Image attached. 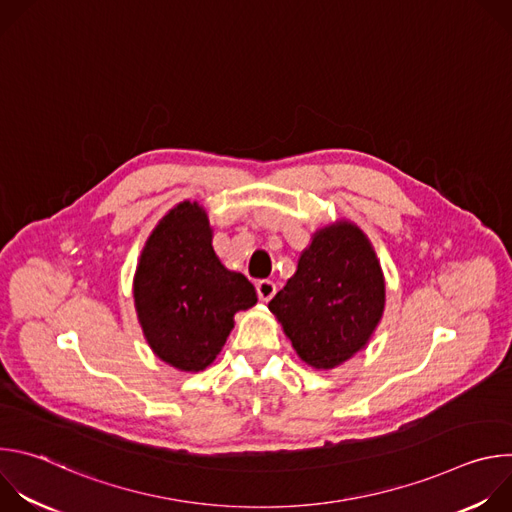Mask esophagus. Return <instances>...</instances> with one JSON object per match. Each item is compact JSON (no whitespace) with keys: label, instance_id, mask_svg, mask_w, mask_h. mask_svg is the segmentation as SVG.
Listing matches in <instances>:
<instances>
[{"label":"esophagus","instance_id":"34e87169","mask_svg":"<svg viewBox=\"0 0 512 512\" xmlns=\"http://www.w3.org/2000/svg\"><path fill=\"white\" fill-rule=\"evenodd\" d=\"M255 289H257V296L261 302H269L275 296V283L271 279H259L255 283Z\"/></svg>","mask_w":512,"mask_h":512}]
</instances>
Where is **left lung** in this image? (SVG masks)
<instances>
[{
	"instance_id": "1",
	"label": "left lung",
	"mask_w": 512,
	"mask_h": 512,
	"mask_svg": "<svg viewBox=\"0 0 512 512\" xmlns=\"http://www.w3.org/2000/svg\"><path fill=\"white\" fill-rule=\"evenodd\" d=\"M385 308V279L362 231H318L298 271L269 302L287 338L314 369H334L367 346Z\"/></svg>"
}]
</instances>
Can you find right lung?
I'll use <instances>...</instances> for the list:
<instances>
[{
	"label": "right lung",
	"instance_id": "1",
	"mask_svg": "<svg viewBox=\"0 0 512 512\" xmlns=\"http://www.w3.org/2000/svg\"><path fill=\"white\" fill-rule=\"evenodd\" d=\"M133 298L152 350L180 371H202L221 352L233 316L257 304L251 281L227 271L212 249L198 202L172 208L145 243Z\"/></svg>",
	"mask_w": 512,
	"mask_h": 512
}]
</instances>
